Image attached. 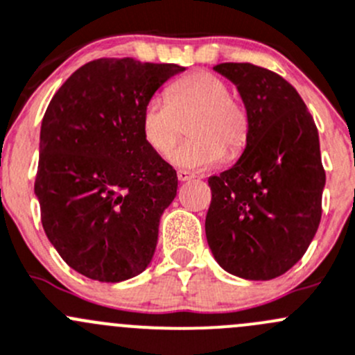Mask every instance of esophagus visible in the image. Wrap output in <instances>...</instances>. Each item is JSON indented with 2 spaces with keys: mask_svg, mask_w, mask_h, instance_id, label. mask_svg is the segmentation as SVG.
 Listing matches in <instances>:
<instances>
[{
  "mask_svg": "<svg viewBox=\"0 0 355 355\" xmlns=\"http://www.w3.org/2000/svg\"><path fill=\"white\" fill-rule=\"evenodd\" d=\"M177 177L180 182H187V180H192V178H194V173H191V171H187V170H178Z\"/></svg>",
  "mask_w": 355,
  "mask_h": 355,
  "instance_id": "obj_1",
  "label": "esophagus"
}]
</instances>
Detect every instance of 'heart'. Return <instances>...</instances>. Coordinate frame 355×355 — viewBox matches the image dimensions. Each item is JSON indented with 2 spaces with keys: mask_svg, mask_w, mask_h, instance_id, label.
Listing matches in <instances>:
<instances>
[{
  "mask_svg": "<svg viewBox=\"0 0 355 355\" xmlns=\"http://www.w3.org/2000/svg\"><path fill=\"white\" fill-rule=\"evenodd\" d=\"M189 139L171 156L175 164L202 170L218 164L225 149L236 154L244 147L250 119L244 105L230 97V88L211 72H192L168 88L164 98H150L144 105L140 128L147 146L168 156L184 135Z\"/></svg>",
  "mask_w": 355,
  "mask_h": 355,
  "instance_id": "1",
  "label": "heart"
}]
</instances>
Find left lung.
<instances>
[{
    "label": "left lung",
    "instance_id": "obj_1",
    "mask_svg": "<svg viewBox=\"0 0 355 355\" xmlns=\"http://www.w3.org/2000/svg\"><path fill=\"white\" fill-rule=\"evenodd\" d=\"M213 69L236 85L250 132L237 163L209 177L206 239L223 270L269 281L304 257L321 222L326 173L318 128L276 72L234 62Z\"/></svg>",
    "mask_w": 355,
    "mask_h": 355
}]
</instances>
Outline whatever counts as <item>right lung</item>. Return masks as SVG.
Wrapping results in <instances>:
<instances>
[{"label":"right lung","instance_id":"right-lung-1","mask_svg":"<svg viewBox=\"0 0 355 355\" xmlns=\"http://www.w3.org/2000/svg\"><path fill=\"white\" fill-rule=\"evenodd\" d=\"M177 64L98 58L51 98L40 133L34 194L46 237L90 279L119 283L147 269L177 171L146 144L144 105Z\"/></svg>","mask_w":355,"mask_h":355}]
</instances>
